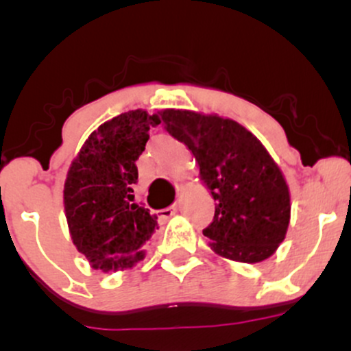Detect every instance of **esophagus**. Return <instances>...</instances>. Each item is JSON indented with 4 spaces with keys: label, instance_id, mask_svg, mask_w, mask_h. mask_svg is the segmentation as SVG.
I'll return each instance as SVG.
<instances>
[{
    "label": "esophagus",
    "instance_id": "obj_1",
    "mask_svg": "<svg viewBox=\"0 0 351 351\" xmlns=\"http://www.w3.org/2000/svg\"><path fill=\"white\" fill-rule=\"evenodd\" d=\"M181 209V204L180 203H175L173 204L171 208H167V209H163V216H173V215H176V213H178Z\"/></svg>",
    "mask_w": 351,
    "mask_h": 351
}]
</instances>
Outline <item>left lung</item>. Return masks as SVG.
Here are the masks:
<instances>
[{
  "mask_svg": "<svg viewBox=\"0 0 351 351\" xmlns=\"http://www.w3.org/2000/svg\"><path fill=\"white\" fill-rule=\"evenodd\" d=\"M165 128L188 147L215 199L203 234L217 256L256 264L277 251L291 221L287 181L263 143L231 119L193 110L160 112Z\"/></svg>",
  "mask_w": 351,
  "mask_h": 351,
  "instance_id": "obj_1",
  "label": "left lung"
}]
</instances>
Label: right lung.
Instances as JSON below:
<instances>
[{
	"label": "right lung",
	"instance_id": "add662e5",
	"mask_svg": "<svg viewBox=\"0 0 351 351\" xmlns=\"http://www.w3.org/2000/svg\"><path fill=\"white\" fill-rule=\"evenodd\" d=\"M158 115L128 110L102 123L82 145L64 183V209L72 243L94 269H130L145 257L156 216L135 203V162Z\"/></svg>",
	"mask_w": 351,
	"mask_h": 351
}]
</instances>
